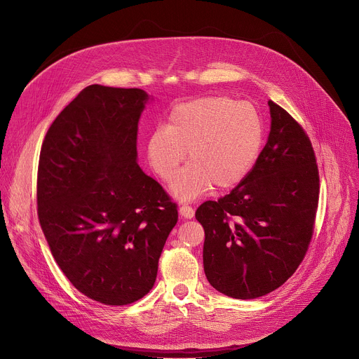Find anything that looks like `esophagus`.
<instances>
[{
    "instance_id": "obj_1",
    "label": "esophagus",
    "mask_w": 359,
    "mask_h": 359,
    "mask_svg": "<svg viewBox=\"0 0 359 359\" xmlns=\"http://www.w3.org/2000/svg\"><path fill=\"white\" fill-rule=\"evenodd\" d=\"M180 213H181V217H184L187 219H191V218H194L195 210L189 205H182V206H180Z\"/></svg>"
}]
</instances>
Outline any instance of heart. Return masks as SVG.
Returning <instances> with one entry per match:
<instances>
[{"label":"heart","instance_id":"heart-1","mask_svg":"<svg viewBox=\"0 0 359 359\" xmlns=\"http://www.w3.org/2000/svg\"><path fill=\"white\" fill-rule=\"evenodd\" d=\"M263 137V120L252 103L202 97L172 109L167 127L150 134L147 158L168 182L188 151L191 165L177 177L172 191L181 199H195L212 185L219 191L238 187L253 170Z\"/></svg>","mask_w":359,"mask_h":359}]
</instances>
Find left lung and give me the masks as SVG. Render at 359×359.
<instances>
[{
  "instance_id": "left-lung-1",
  "label": "left lung",
  "mask_w": 359,
  "mask_h": 359,
  "mask_svg": "<svg viewBox=\"0 0 359 359\" xmlns=\"http://www.w3.org/2000/svg\"><path fill=\"white\" fill-rule=\"evenodd\" d=\"M269 106V140L250 174L195 212L205 231L206 278L238 300L266 296L287 281L316 226L320 175L310 137L283 107Z\"/></svg>"
}]
</instances>
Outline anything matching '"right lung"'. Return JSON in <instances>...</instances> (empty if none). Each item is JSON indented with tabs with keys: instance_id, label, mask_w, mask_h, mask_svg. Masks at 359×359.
I'll return each mask as SVG.
<instances>
[{
	"instance_id": "add662e5",
	"label": "right lung",
	"mask_w": 359,
	"mask_h": 359,
	"mask_svg": "<svg viewBox=\"0 0 359 359\" xmlns=\"http://www.w3.org/2000/svg\"><path fill=\"white\" fill-rule=\"evenodd\" d=\"M149 95L85 88L43 138L38 218L57 266L82 294L127 306L156 283L178 206L137 164V127Z\"/></svg>"
}]
</instances>
